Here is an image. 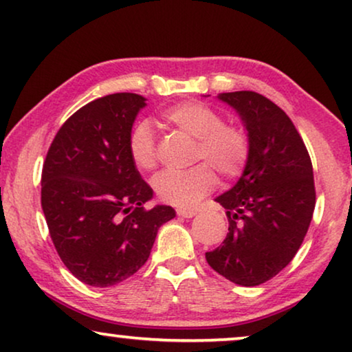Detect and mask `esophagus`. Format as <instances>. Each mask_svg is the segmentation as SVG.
Wrapping results in <instances>:
<instances>
[{
    "instance_id": "obj_1",
    "label": "esophagus",
    "mask_w": 352,
    "mask_h": 352,
    "mask_svg": "<svg viewBox=\"0 0 352 352\" xmlns=\"http://www.w3.org/2000/svg\"><path fill=\"white\" fill-rule=\"evenodd\" d=\"M177 216H181V218H194L197 214L195 210H190V208H177L176 210Z\"/></svg>"
}]
</instances>
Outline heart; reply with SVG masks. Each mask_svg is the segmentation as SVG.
Returning a JSON list of instances; mask_svg holds the SVG:
<instances>
[{
  "label": "heart",
  "mask_w": 352,
  "mask_h": 352,
  "mask_svg": "<svg viewBox=\"0 0 352 352\" xmlns=\"http://www.w3.org/2000/svg\"><path fill=\"white\" fill-rule=\"evenodd\" d=\"M163 122L197 139L195 160H205L224 177L239 176L250 157V138L243 128L224 123L223 115L199 100H184L162 113ZM128 152L139 171L157 166L155 134L148 122H139L128 138ZM216 175L208 163L187 171H163L153 179L158 199L175 206H192L213 190Z\"/></svg>",
  "instance_id": "1"
}]
</instances>
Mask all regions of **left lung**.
Listing matches in <instances>:
<instances>
[{
    "instance_id": "left-lung-1",
    "label": "left lung",
    "mask_w": 352,
    "mask_h": 352,
    "mask_svg": "<svg viewBox=\"0 0 352 352\" xmlns=\"http://www.w3.org/2000/svg\"><path fill=\"white\" fill-rule=\"evenodd\" d=\"M250 138V157L232 189L216 197L229 219L223 245L205 253L216 272L242 287L277 276L300 250L316 206L307 148L295 124L253 91L221 93Z\"/></svg>"
}]
</instances>
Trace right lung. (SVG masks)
I'll use <instances>...</instances> for the list:
<instances>
[{
    "label": "right lung",
    "mask_w": 352,
    "mask_h": 352,
    "mask_svg": "<svg viewBox=\"0 0 352 352\" xmlns=\"http://www.w3.org/2000/svg\"><path fill=\"white\" fill-rule=\"evenodd\" d=\"M146 98L117 93L72 115L57 131L41 175V206L62 263L91 287H112L138 272L171 206L144 204L153 190L128 152Z\"/></svg>",
    "instance_id": "add662e5"
}]
</instances>
